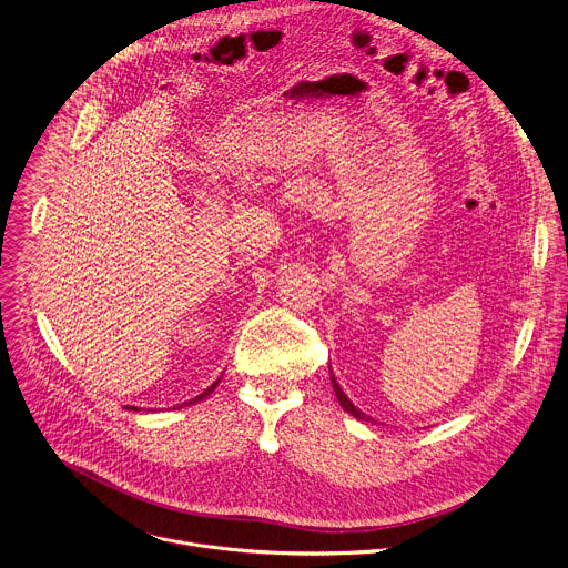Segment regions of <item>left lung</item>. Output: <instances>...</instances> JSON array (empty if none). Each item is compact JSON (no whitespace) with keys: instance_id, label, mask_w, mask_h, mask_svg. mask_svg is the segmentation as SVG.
Segmentation results:
<instances>
[{"instance_id":"obj_1","label":"left lung","mask_w":568,"mask_h":568,"mask_svg":"<svg viewBox=\"0 0 568 568\" xmlns=\"http://www.w3.org/2000/svg\"><path fill=\"white\" fill-rule=\"evenodd\" d=\"M332 384H334V393H336V397H338V404L349 413V415H354L356 419H365V422H369V417L365 415V413H361L349 399H347V395L341 390V386H338V382L334 379V374H332Z\"/></svg>"}]
</instances>
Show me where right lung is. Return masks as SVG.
<instances>
[{
    "label": "right lung",
    "instance_id": "1",
    "mask_svg": "<svg viewBox=\"0 0 568 568\" xmlns=\"http://www.w3.org/2000/svg\"><path fill=\"white\" fill-rule=\"evenodd\" d=\"M219 382H221V379H219ZM219 382H214V384H212V386H210V388H207L205 393H201L199 397H194V399H189V404H194V402H201V399H205L207 395H212V390H214V388L219 386ZM184 404H186V402H184ZM133 410H135V408H133Z\"/></svg>",
    "mask_w": 568,
    "mask_h": 568
}]
</instances>
